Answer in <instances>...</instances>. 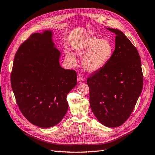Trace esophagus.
I'll list each match as a JSON object with an SVG mask.
<instances>
[{
  "label": "esophagus",
  "mask_w": 155,
  "mask_h": 155,
  "mask_svg": "<svg viewBox=\"0 0 155 155\" xmlns=\"http://www.w3.org/2000/svg\"><path fill=\"white\" fill-rule=\"evenodd\" d=\"M84 78L83 77V76L82 74H78V76H77V81H78V82H79V83H81V82H82L83 81H84Z\"/></svg>",
  "instance_id": "34e87169"
}]
</instances>
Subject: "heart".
Wrapping results in <instances>:
<instances>
[{"label": "heart", "instance_id": "heart-1", "mask_svg": "<svg viewBox=\"0 0 155 155\" xmlns=\"http://www.w3.org/2000/svg\"><path fill=\"white\" fill-rule=\"evenodd\" d=\"M75 51L77 54L83 55V68L87 72L92 73L101 69L109 61L113 53V46L108 40L90 37L80 42ZM65 58L72 65L77 62L76 58L70 51L65 53Z\"/></svg>", "mask_w": 155, "mask_h": 155}]
</instances>
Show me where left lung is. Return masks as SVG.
Segmentation results:
<instances>
[{"instance_id":"8db88e82","label":"left lung","mask_w":155,"mask_h":155,"mask_svg":"<svg viewBox=\"0 0 155 155\" xmlns=\"http://www.w3.org/2000/svg\"><path fill=\"white\" fill-rule=\"evenodd\" d=\"M107 29L116 35L115 49L109 61L88 78L87 84L94 115L105 126L116 128L132 113L143 78L136 48L120 30Z\"/></svg>"}]
</instances>
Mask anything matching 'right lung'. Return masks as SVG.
I'll return each mask as SVG.
<instances>
[{
  "mask_svg": "<svg viewBox=\"0 0 155 155\" xmlns=\"http://www.w3.org/2000/svg\"><path fill=\"white\" fill-rule=\"evenodd\" d=\"M53 32L33 33L15 55L11 85L21 112L27 120L46 128L60 122L68 110L67 95L77 82L74 70L59 64L61 53Z\"/></svg>",
  "mask_w": 155,
  "mask_h": 155,
  "instance_id": "add662e5",
  "label": "right lung"
}]
</instances>
